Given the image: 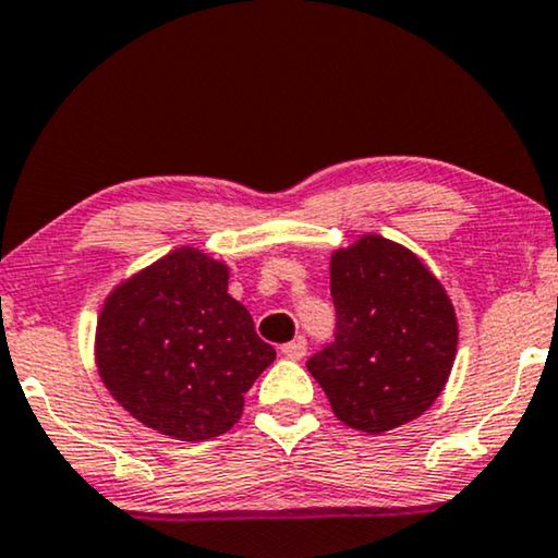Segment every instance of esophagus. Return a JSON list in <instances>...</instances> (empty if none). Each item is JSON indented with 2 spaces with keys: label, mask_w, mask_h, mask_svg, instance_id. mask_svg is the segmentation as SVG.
<instances>
[{
  "label": "esophagus",
  "mask_w": 558,
  "mask_h": 558,
  "mask_svg": "<svg viewBox=\"0 0 558 558\" xmlns=\"http://www.w3.org/2000/svg\"><path fill=\"white\" fill-rule=\"evenodd\" d=\"M280 352H283L288 361H301V357L306 355V340H303V337H299V340L286 342L283 348H280Z\"/></svg>",
  "instance_id": "obj_1"
}]
</instances>
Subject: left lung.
<instances>
[{
  "label": "left lung",
  "instance_id": "left-lung-1",
  "mask_svg": "<svg viewBox=\"0 0 558 558\" xmlns=\"http://www.w3.org/2000/svg\"><path fill=\"white\" fill-rule=\"evenodd\" d=\"M337 335L306 368L335 417L380 435L417 420L446 389L458 348L453 301L429 267L380 234L331 252Z\"/></svg>",
  "mask_w": 558,
  "mask_h": 558
}]
</instances>
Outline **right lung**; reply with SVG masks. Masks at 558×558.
I'll return each mask as SVG.
<instances>
[{"mask_svg":"<svg viewBox=\"0 0 558 558\" xmlns=\"http://www.w3.org/2000/svg\"><path fill=\"white\" fill-rule=\"evenodd\" d=\"M227 288V263L178 246L108 293L95 329L97 373L141 425L201 442L242 417L244 393L275 350Z\"/></svg>","mask_w":558,"mask_h":558,"instance_id":"obj_1","label":"right lung"}]
</instances>
